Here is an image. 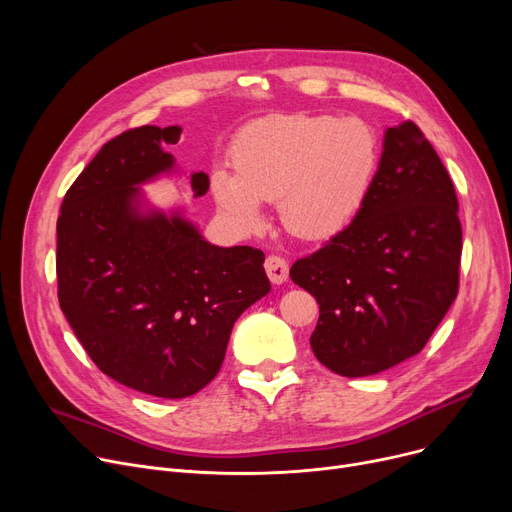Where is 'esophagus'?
I'll use <instances>...</instances> for the list:
<instances>
[{
  "label": "esophagus",
  "instance_id": "obj_1",
  "mask_svg": "<svg viewBox=\"0 0 512 512\" xmlns=\"http://www.w3.org/2000/svg\"><path fill=\"white\" fill-rule=\"evenodd\" d=\"M265 272L274 284H284L288 280V263L280 255H270L265 259Z\"/></svg>",
  "mask_w": 512,
  "mask_h": 512
}]
</instances>
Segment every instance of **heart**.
Wrapping results in <instances>:
<instances>
[{
	"instance_id": "heart-1",
	"label": "heart",
	"mask_w": 512,
	"mask_h": 512,
	"mask_svg": "<svg viewBox=\"0 0 512 512\" xmlns=\"http://www.w3.org/2000/svg\"><path fill=\"white\" fill-rule=\"evenodd\" d=\"M382 147L361 118L272 116L240 130L232 172L213 174V195L245 230L263 226V203H276L284 228L326 240L351 226L380 172Z\"/></svg>"
}]
</instances>
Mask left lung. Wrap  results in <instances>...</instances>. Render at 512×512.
Segmentation results:
<instances>
[{"label":"left lung","mask_w":512,"mask_h":512,"mask_svg":"<svg viewBox=\"0 0 512 512\" xmlns=\"http://www.w3.org/2000/svg\"><path fill=\"white\" fill-rule=\"evenodd\" d=\"M461 251L459 199L440 155L415 122L388 128L365 207L290 267L319 305L317 361L363 378L417 355L459 294Z\"/></svg>","instance_id":"8db88e82"}]
</instances>
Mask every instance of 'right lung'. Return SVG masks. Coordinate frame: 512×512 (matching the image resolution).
Wrapping results in <instances>:
<instances>
[{"instance_id":"obj_1","label":"right lung","mask_w":512,"mask_h":512,"mask_svg":"<svg viewBox=\"0 0 512 512\" xmlns=\"http://www.w3.org/2000/svg\"><path fill=\"white\" fill-rule=\"evenodd\" d=\"M178 126L107 141L72 182L58 218V299L91 361L112 380L184 398L218 375L238 315L270 292L265 255L213 247L178 215H139L137 184L172 168ZM197 197L209 176L191 178Z\"/></svg>"}]
</instances>
